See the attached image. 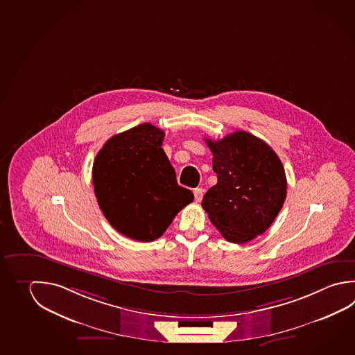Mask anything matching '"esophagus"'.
Instances as JSON below:
<instances>
[{"instance_id": "34e87169", "label": "esophagus", "mask_w": 355, "mask_h": 355, "mask_svg": "<svg viewBox=\"0 0 355 355\" xmlns=\"http://www.w3.org/2000/svg\"><path fill=\"white\" fill-rule=\"evenodd\" d=\"M202 196H204V190L201 187L193 189V198H195L196 202H200L202 200Z\"/></svg>"}]
</instances>
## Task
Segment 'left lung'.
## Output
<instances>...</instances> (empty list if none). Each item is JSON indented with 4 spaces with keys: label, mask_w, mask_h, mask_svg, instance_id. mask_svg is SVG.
Here are the masks:
<instances>
[{
    "label": "left lung",
    "mask_w": 355,
    "mask_h": 355,
    "mask_svg": "<svg viewBox=\"0 0 355 355\" xmlns=\"http://www.w3.org/2000/svg\"><path fill=\"white\" fill-rule=\"evenodd\" d=\"M205 141L218 184L207 190L202 207L227 241L244 244L266 232L283 207V164L268 144L246 131Z\"/></svg>",
    "instance_id": "1"
}]
</instances>
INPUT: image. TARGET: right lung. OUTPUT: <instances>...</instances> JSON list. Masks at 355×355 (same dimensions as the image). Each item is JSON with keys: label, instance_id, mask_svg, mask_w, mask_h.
<instances>
[{"label": "right lung", "instance_id": "1", "mask_svg": "<svg viewBox=\"0 0 355 355\" xmlns=\"http://www.w3.org/2000/svg\"><path fill=\"white\" fill-rule=\"evenodd\" d=\"M165 132L141 123L112 136L98 151L92 182L98 207L112 227L137 241L160 238L176 214L193 200L178 185L162 150Z\"/></svg>", "mask_w": 355, "mask_h": 355}]
</instances>
